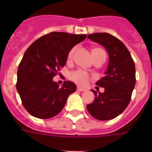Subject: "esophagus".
Returning <instances> with one entry per match:
<instances>
[{
    "label": "esophagus",
    "mask_w": 152,
    "mask_h": 152,
    "mask_svg": "<svg viewBox=\"0 0 152 152\" xmlns=\"http://www.w3.org/2000/svg\"><path fill=\"white\" fill-rule=\"evenodd\" d=\"M77 90L80 91V92H84V91H86V89H84V88H81V87H77Z\"/></svg>",
    "instance_id": "34e87169"
}]
</instances>
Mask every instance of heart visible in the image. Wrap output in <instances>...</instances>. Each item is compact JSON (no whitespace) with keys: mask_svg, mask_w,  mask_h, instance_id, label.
I'll use <instances>...</instances> for the list:
<instances>
[{"mask_svg":"<svg viewBox=\"0 0 152 152\" xmlns=\"http://www.w3.org/2000/svg\"><path fill=\"white\" fill-rule=\"evenodd\" d=\"M102 49H100V48L94 49L92 50V55H94L96 53H98L99 51H102ZM74 51H75V49H72L70 50L69 53L67 54V59L70 60L72 58ZM70 78L72 80H73L74 82H76L80 86H86L90 80V76L89 74L82 70H76V71L72 72L70 74Z\"/></svg>","mask_w":152,"mask_h":152,"instance_id":"1","label":"heart"}]
</instances>
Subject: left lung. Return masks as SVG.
I'll return each mask as SVG.
<instances>
[{"label":"left lung","instance_id":"obj_1","mask_svg":"<svg viewBox=\"0 0 152 152\" xmlns=\"http://www.w3.org/2000/svg\"><path fill=\"white\" fill-rule=\"evenodd\" d=\"M88 38L105 47L109 63L106 76L96 83L105 90L99 94L92 90L95 99L87 110L97 120L109 121L121 114L130 102L136 82L135 65L126 46L114 36L100 32L88 35Z\"/></svg>","mask_w":152,"mask_h":152}]
</instances>
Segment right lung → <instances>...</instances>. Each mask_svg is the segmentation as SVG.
<instances>
[{"label": "right lung", "mask_w": 152, "mask_h": 152, "mask_svg": "<svg viewBox=\"0 0 152 152\" xmlns=\"http://www.w3.org/2000/svg\"><path fill=\"white\" fill-rule=\"evenodd\" d=\"M86 35L53 31L38 38L26 50L17 72L16 88L22 103L31 115L49 119L59 113L68 96L76 91L72 81L62 87L53 82V76L65 66L67 54Z\"/></svg>", "instance_id": "add662e5"}]
</instances>
